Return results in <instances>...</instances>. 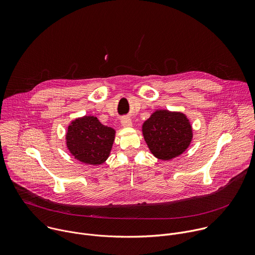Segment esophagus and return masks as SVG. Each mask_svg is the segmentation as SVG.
<instances>
[{
	"mask_svg": "<svg viewBox=\"0 0 255 255\" xmlns=\"http://www.w3.org/2000/svg\"><path fill=\"white\" fill-rule=\"evenodd\" d=\"M121 123H122V126L124 127V128H130L131 126H132V123H131V121H130V119L129 118H123L122 119V121H121Z\"/></svg>",
	"mask_w": 255,
	"mask_h": 255,
	"instance_id": "34e87169",
	"label": "esophagus"
}]
</instances>
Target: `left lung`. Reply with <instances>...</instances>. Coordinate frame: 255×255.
Returning a JSON list of instances; mask_svg holds the SVG:
<instances>
[{"instance_id":"obj_1","label":"left lung","mask_w":255,"mask_h":255,"mask_svg":"<svg viewBox=\"0 0 255 255\" xmlns=\"http://www.w3.org/2000/svg\"><path fill=\"white\" fill-rule=\"evenodd\" d=\"M141 130L151 154L164 161L182 155L193 138L190 121L180 112L158 110L143 123Z\"/></svg>"}]
</instances>
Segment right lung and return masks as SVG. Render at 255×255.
Instances as JSON below:
<instances>
[{
  "mask_svg": "<svg viewBox=\"0 0 255 255\" xmlns=\"http://www.w3.org/2000/svg\"><path fill=\"white\" fill-rule=\"evenodd\" d=\"M116 130L104 126L96 117L84 116L70 123L66 132V145L79 162L97 166L110 157Z\"/></svg>",
  "mask_w": 255,
  "mask_h": 255,
  "instance_id": "right-lung-1",
  "label": "right lung"
}]
</instances>
